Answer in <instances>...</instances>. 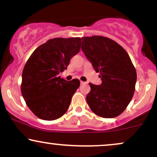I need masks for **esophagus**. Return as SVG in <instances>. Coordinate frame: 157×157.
Returning <instances> with one entry per match:
<instances>
[{
    "label": "esophagus",
    "instance_id": "esophagus-1",
    "mask_svg": "<svg viewBox=\"0 0 157 157\" xmlns=\"http://www.w3.org/2000/svg\"><path fill=\"white\" fill-rule=\"evenodd\" d=\"M80 83H81V85H83V84H86V82H82V81H80Z\"/></svg>",
    "mask_w": 157,
    "mask_h": 157
}]
</instances>
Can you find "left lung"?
<instances>
[{"label":"left lung","mask_w":157,"mask_h":157,"mask_svg":"<svg viewBox=\"0 0 157 157\" xmlns=\"http://www.w3.org/2000/svg\"><path fill=\"white\" fill-rule=\"evenodd\" d=\"M81 48L102 80L100 86L89 82L88 105L99 117H116L130 103L135 91L136 71L128 54L102 36L82 37Z\"/></svg>","instance_id":"left-lung-1"}]
</instances>
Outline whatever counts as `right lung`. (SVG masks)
<instances>
[{
	"instance_id": "1",
	"label": "right lung",
	"mask_w": 157,
	"mask_h": 157,
	"mask_svg": "<svg viewBox=\"0 0 157 157\" xmlns=\"http://www.w3.org/2000/svg\"><path fill=\"white\" fill-rule=\"evenodd\" d=\"M81 46L80 37L50 39L38 46L25 64L21 93L37 117L55 120L67 111L80 80L66 81L58 75L67 68Z\"/></svg>"
}]
</instances>
